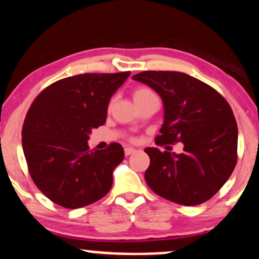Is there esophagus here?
Here are the masks:
<instances>
[{
  "instance_id": "1",
  "label": "esophagus",
  "mask_w": 259,
  "mask_h": 259,
  "mask_svg": "<svg viewBox=\"0 0 259 259\" xmlns=\"http://www.w3.org/2000/svg\"><path fill=\"white\" fill-rule=\"evenodd\" d=\"M135 152H136V149H134L132 147H126L125 149H124V153H125L126 157H127V155H130V154H134Z\"/></svg>"
}]
</instances>
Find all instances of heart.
<instances>
[{
	"label": "heart",
	"instance_id": "b5f03b06",
	"mask_svg": "<svg viewBox=\"0 0 259 259\" xmlns=\"http://www.w3.org/2000/svg\"><path fill=\"white\" fill-rule=\"evenodd\" d=\"M154 96H155L154 93L152 92L149 88H147V87H138V88L134 89V92H133V98H134V101L136 102V105L140 104V102L145 101V100H147V99L154 98ZM112 106H113V99L108 102V106H107L108 111L111 110Z\"/></svg>",
	"mask_w": 259,
	"mask_h": 259
}]
</instances>
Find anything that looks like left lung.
<instances>
[{"label": "left lung", "mask_w": 259, "mask_h": 259, "mask_svg": "<svg viewBox=\"0 0 259 259\" xmlns=\"http://www.w3.org/2000/svg\"><path fill=\"white\" fill-rule=\"evenodd\" d=\"M133 78L153 88L164 102L155 143L182 142L180 154L148 147L145 179L158 195L193 206L207 201L227 182L238 160V125L222 95L189 74L143 71Z\"/></svg>", "instance_id": "8db88e82"}]
</instances>
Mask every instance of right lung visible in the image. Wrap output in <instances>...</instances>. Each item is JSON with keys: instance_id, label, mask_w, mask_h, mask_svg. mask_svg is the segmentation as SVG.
Returning a JSON list of instances; mask_svg holds the SVG:
<instances>
[{"instance_id": "add662e5", "label": "right lung", "mask_w": 259, "mask_h": 259, "mask_svg": "<svg viewBox=\"0 0 259 259\" xmlns=\"http://www.w3.org/2000/svg\"><path fill=\"white\" fill-rule=\"evenodd\" d=\"M130 71L83 73L52 83L37 95L23 125V149L37 188L65 208H79L110 192L124 149L89 148V134L106 123L111 96Z\"/></svg>"}]
</instances>
